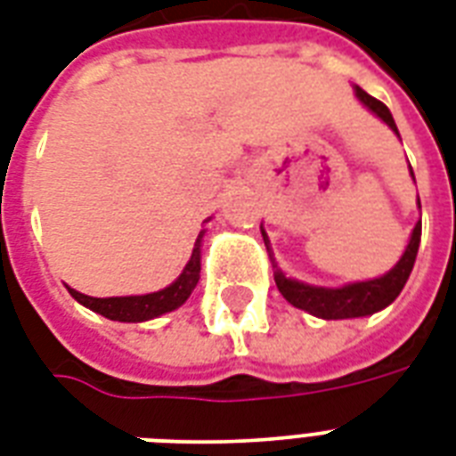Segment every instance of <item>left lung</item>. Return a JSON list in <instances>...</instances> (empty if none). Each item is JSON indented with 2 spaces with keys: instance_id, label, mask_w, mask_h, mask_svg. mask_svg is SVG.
Masks as SVG:
<instances>
[{
  "instance_id": "8db88e82",
  "label": "left lung",
  "mask_w": 456,
  "mask_h": 456,
  "mask_svg": "<svg viewBox=\"0 0 456 456\" xmlns=\"http://www.w3.org/2000/svg\"><path fill=\"white\" fill-rule=\"evenodd\" d=\"M354 95L359 100L368 112H373L380 121H385L387 126L399 135L397 124L392 119V112L380 102L370 97L363 88L354 86ZM409 174L413 176V169L409 165ZM419 208H421V200H419ZM260 232H263V241H265L267 251H270V258H273L274 267V282H277V289L282 294L291 305H297L301 311L311 313L315 318H322V321H346V318H366V315H373V313L387 308V305L399 297V291L404 289L406 280L413 270V263H416V253H419V243H421V220L416 222L411 236H409V243H406L402 258L395 263V267H390L387 273L380 274V277H373V280H363V282H349L344 287H318V284L301 282V280H294V277H287L282 273V267L274 263L273 248H270V239H267L265 229L260 224Z\"/></svg>"
}]
</instances>
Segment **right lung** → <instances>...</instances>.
I'll list each match as a JSON object with an SVG mask.
<instances>
[{
  "instance_id": "1",
  "label": "right lung",
  "mask_w": 456,
  "mask_h": 456,
  "mask_svg": "<svg viewBox=\"0 0 456 456\" xmlns=\"http://www.w3.org/2000/svg\"><path fill=\"white\" fill-rule=\"evenodd\" d=\"M208 222V220H205ZM205 229L198 234L196 243H193V253H191L189 263L182 270V274L174 280L169 287L152 294H138V297H107L97 298L81 294V291L66 287L69 294L78 301L81 305L90 308L93 313H100L104 318L117 322H145L152 318H159L165 313L176 311L179 305L186 304V298L191 297V291L196 289L198 280H200V246H203Z\"/></svg>"
}]
</instances>
